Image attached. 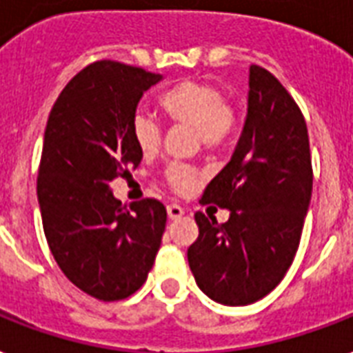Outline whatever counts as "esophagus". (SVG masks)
<instances>
[{
  "label": "esophagus",
  "instance_id": "esophagus-1",
  "mask_svg": "<svg viewBox=\"0 0 353 353\" xmlns=\"http://www.w3.org/2000/svg\"><path fill=\"white\" fill-rule=\"evenodd\" d=\"M168 215H169V219H179V217L184 215V208L179 206V204H169Z\"/></svg>",
  "mask_w": 353,
  "mask_h": 353
}]
</instances>
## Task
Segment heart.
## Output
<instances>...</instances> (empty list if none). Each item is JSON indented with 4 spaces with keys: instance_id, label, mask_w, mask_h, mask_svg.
I'll use <instances>...</instances> for the list:
<instances>
[{
    "instance_id": "heart-1",
    "label": "heart",
    "mask_w": 353,
    "mask_h": 353,
    "mask_svg": "<svg viewBox=\"0 0 353 353\" xmlns=\"http://www.w3.org/2000/svg\"><path fill=\"white\" fill-rule=\"evenodd\" d=\"M157 105L171 125H190L193 138L208 152H221L230 145L239 130L241 112L226 101L219 86L206 81L185 79L158 95ZM132 138L143 157H154L162 147V127L145 114L132 119ZM165 182L174 193L188 195L202 180V173L188 163H171L165 169Z\"/></svg>"
}]
</instances>
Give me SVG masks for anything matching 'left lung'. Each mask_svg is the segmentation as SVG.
<instances>
[{
	"mask_svg": "<svg viewBox=\"0 0 353 353\" xmlns=\"http://www.w3.org/2000/svg\"><path fill=\"white\" fill-rule=\"evenodd\" d=\"M248 114L236 152L202 193L230 210L219 225L196 212L188 248L196 285L215 302L247 305L281 281L299 250L313 190L310 136L296 101L261 65H250Z\"/></svg>",
	"mask_w": 353,
	"mask_h": 353,
	"instance_id": "left-lung-1",
	"label": "left lung"
}]
</instances>
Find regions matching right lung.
Returning <instances> with one entry per match:
<instances>
[{
	"label": "right lung",
	"instance_id": "add662e5",
	"mask_svg": "<svg viewBox=\"0 0 353 353\" xmlns=\"http://www.w3.org/2000/svg\"><path fill=\"white\" fill-rule=\"evenodd\" d=\"M160 73L97 60L65 84L43 134L37 193L49 250L65 278L90 296L116 302L147 280L165 230L157 199L123 206L110 182L138 168L132 119Z\"/></svg>",
	"mask_w": 353,
	"mask_h": 353
}]
</instances>
